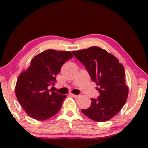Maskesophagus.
<instances>
[{"mask_svg":"<svg viewBox=\"0 0 148 148\" xmlns=\"http://www.w3.org/2000/svg\"><path fill=\"white\" fill-rule=\"evenodd\" d=\"M70 95L74 98H79L80 97L79 95H74V94H70Z\"/></svg>","mask_w":148,"mask_h":148,"instance_id":"34e87169","label":"esophagus"}]
</instances>
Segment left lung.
<instances>
[{
	"instance_id": "left-lung-1",
	"label": "left lung",
	"mask_w": 148,
	"mask_h": 148,
	"mask_svg": "<svg viewBox=\"0 0 148 148\" xmlns=\"http://www.w3.org/2000/svg\"><path fill=\"white\" fill-rule=\"evenodd\" d=\"M72 52L84 64L99 92L97 99L91 98L90 106L81 111L94 121H108L122 109L128 97L123 65L113 54L99 47Z\"/></svg>"
}]
</instances>
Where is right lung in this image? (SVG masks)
<instances>
[{
	"mask_svg": "<svg viewBox=\"0 0 148 148\" xmlns=\"http://www.w3.org/2000/svg\"><path fill=\"white\" fill-rule=\"evenodd\" d=\"M72 58L70 51L48 49L35 56L28 68L18 76L15 94L24 111L32 118L45 120L60 111L67 96L51 92L48 86L54 85L62 64Z\"/></svg>",
	"mask_w": 148,
	"mask_h": 148,
	"instance_id": "add662e5",
	"label": "right lung"
}]
</instances>
